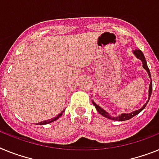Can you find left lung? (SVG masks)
Returning <instances> with one entry per match:
<instances>
[{
    "instance_id": "8db88e82",
    "label": "left lung",
    "mask_w": 159,
    "mask_h": 159,
    "mask_svg": "<svg viewBox=\"0 0 159 159\" xmlns=\"http://www.w3.org/2000/svg\"><path fill=\"white\" fill-rule=\"evenodd\" d=\"M134 54L136 55V57L138 58V59H141V60H142V64H143V65H142V66H143V67L146 69V71H147L148 74H149V76L151 78L150 70H149V67H148L147 63H146V59H145V56H144V55H143V53L142 52V51H140V50H134ZM151 93H152V81H151V83H150V89H149V100H150V96H151ZM149 100H148V101H149ZM148 101L146 103V104H144V105H143V107H142V108H140V109L134 111V112H130V113H122V114H120L119 116H116V117H112L110 115H108V112H105V111H104L103 108H101L100 106H98V105H97L96 103L93 102V105L96 107L97 112H98L100 114L102 115V116H104V117H106V118H108V119H111V120H119V121H123V120H129L130 118H132L133 116H136V115L138 114L139 112H142V111L145 108V107L146 106V104H147Z\"/></svg>"
}]
</instances>
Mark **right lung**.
I'll list each match as a JSON object with an SVG mask.
<instances>
[{
	"label": "right lung",
	"instance_id": "obj_1",
	"mask_svg": "<svg viewBox=\"0 0 159 159\" xmlns=\"http://www.w3.org/2000/svg\"><path fill=\"white\" fill-rule=\"evenodd\" d=\"M64 112V110L63 111V112H61V113H59V115H58V116H55V117H54V118L53 119H51V120H43V121H41V122H39V124L38 125H46V124H49V123H51V122H52V121H55V120H56L57 119L59 118V116H62V114H63V112Z\"/></svg>",
	"mask_w": 159,
	"mask_h": 159
}]
</instances>
